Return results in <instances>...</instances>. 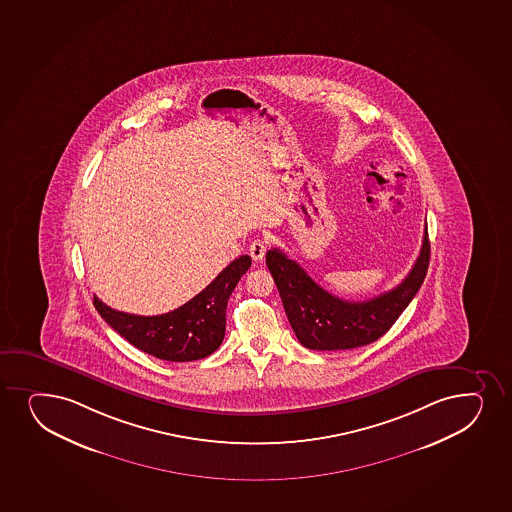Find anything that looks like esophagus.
<instances>
[{
    "mask_svg": "<svg viewBox=\"0 0 512 512\" xmlns=\"http://www.w3.org/2000/svg\"><path fill=\"white\" fill-rule=\"evenodd\" d=\"M266 251H268V241L266 239H256L249 246V254H251L254 261H261L265 258Z\"/></svg>",
    "mask_w": 512,
    "mask_h": 512,
    "instance_id": "1",
    "label": "esophagus"
}]
</instances>
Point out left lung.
<instances>
[{"mask_svg": "<svg viewBox=\"0 0 512 512\" xmlns=\"http://www.w3.org/2000/svg\"><path fill=\"white\" fill-rule=\"evenodd\" d=\"M429 259L425 227L422 249L405 280L374 299L350 302L326 292L277 247L266 253V265L277 283L290 326L309 350H350L379 340L422 287Z\"/></svg>", "mask_w": 512, "mask_h": 512, "instance_id": "obj_1", "label": "left lung"}]
</instances>
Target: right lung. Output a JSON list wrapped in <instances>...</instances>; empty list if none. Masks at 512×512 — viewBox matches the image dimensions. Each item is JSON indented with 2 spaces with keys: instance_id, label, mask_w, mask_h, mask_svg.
Segmentation results:
<instances>
[{
  "instance_id": "1",
  "label": "right lung",
  "mask_w": 512,
  "mask_h": 512,
  "mask_svg": "<svg viewBox=\"0 0 512 512\" xmlns=\"http://www.w3.org/2000/svg\"><path fill=\"white\" fill-rule=\"evenodd\" d=\"M249 266L247 254L234 259L200 294L160 316L114 311L95 295L94 306L100 318L141 352L169 362L205 359L224 340L227 302Z\"/></svg>"
}]
</instances>
